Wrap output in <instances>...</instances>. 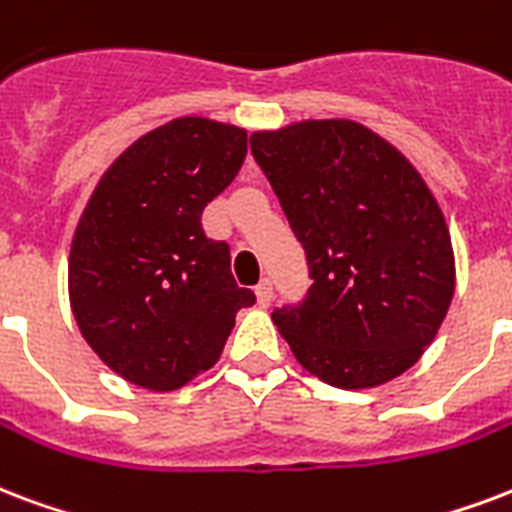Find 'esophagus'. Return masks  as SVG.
<instances>
[{
  "label": "esophagus",
  "mask_w": 512,
  "mask_h": 512,
  "mask_svg": "<svg viewBox=\"0 0 512 512\" xmlns=\"http://www.w3.org/2000/svg\"><path fill=\"white\" fill-rule=\"evenodd\" d=\"M255 295H257V303H260V306H268V303H271V300H273V284H271V279H263V282L257 284Z\"/></svg>",
  "instance_id": "obj_1"
}]
</instances>
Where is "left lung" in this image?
Wrapping results in <instances>:
<instances>
[{"label":"left lung","instance_id":"obj_1","mask_svg":"<svg viewBox=\"0 0 512 512\" xmlns=\"http://www.w3.org/2000/svg\"><path fill=\"white\" fill-rule=\"evenodd\" d=\"M311 287L273 308L308 373L341 386L386 384L419 360L454 295V249L419 171L351 120H308L249 139Z\"/></svg>","mask_w":512,"mask_h":512}]
</instances>
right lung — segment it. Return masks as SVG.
<instances>
[{
  "mask_svg": "<svg viewBox=\"0 0 512 512\" xmlns=\"http://www.w3.org/2000/svg\"><path fill=\"white\" fill-rule=\"evenodd\" d=\"M247 134L179 117L128 147L77 225L69 298L80 333L117 376L171 392L220 360L255 292L230 273L228 241L201 214L239 174Z\"/></svg>",
  "mask_w": 512,
  "mask_h": 512,
  "instance_id": "right-lung-1",
  "label": "right lung"
}]
</instances>
